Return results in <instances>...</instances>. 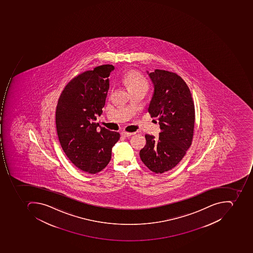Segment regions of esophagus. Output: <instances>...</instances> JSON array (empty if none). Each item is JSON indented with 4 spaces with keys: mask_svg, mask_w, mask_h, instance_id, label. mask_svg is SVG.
I'll return each mask as SVG.
<instances>
[{
    "mask_svg": "<svg viewBox=\"0 0 253 253\" xmlns=\"http://www.w3.org/2000/svg\"><path fill=\"white\" fill-rule=\"evenodd\" d=\"M134 134V133H129V132H126V131H124V132H122V136L124 137H129L131 136V135H133Z\"/></svg>",
    "mask_w": 253,
    "mask_h": 253,
    "instance_id": "esophagus-1",
    "label": "esophagus"
}]
</instances>
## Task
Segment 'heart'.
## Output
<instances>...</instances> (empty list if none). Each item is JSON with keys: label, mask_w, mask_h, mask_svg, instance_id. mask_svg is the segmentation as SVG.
<instances>
[{"label": "heart", "mask_w": 253, "mask_h": 253, "mask_svg": "<svg viewBox=\"0 0 253 253\" xmlns=\"http://www.w3.org/2000/svg\"><path fill=\"white\" fill-rule=\"evenodd\" d=\"M125 81L130 90L138 89V88H147V81L144 76L138 72H128L125 77Z\"/></svg>", "instance_id": "obj_1"}]
</instances>
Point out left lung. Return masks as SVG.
<instances>
[{"instance_id":"8db88e82","label":"left lung","mask_w":253,"mask_h":253,"mask_svg":"<svg viewBox=\"0 0 253 253\" xmlns=\"http://www.w3.org/2000/svg\"><path fill=\"white\" fill-rule=\"evenodd\" d=\"M153 84L148 111L159 121V138L145 134L140 158L151 171L163 173L181 161L192 143L195 110L190 89L181 77L163 70H146Z\"/></svg>"}]
</instances>
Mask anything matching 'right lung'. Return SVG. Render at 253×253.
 <instances>
[{"mask_svg":"<svg viewBox=\"0 0 253 253\" xmlns=\"http://www.w3.org/2000/svg\"><path fill=\"white\" fill-rule=\"evenodd\" d=\"M114 69L112 65H103L80 74L68 83L58 100L56 124L62 149L72 163L89 173L107 167L120 138L119 132L94 122L103 113L108 77Z\"/></svg>","mask_w":253,"mask_h":253,"instance_id":"1","label":"right lung"}]
</instances>
